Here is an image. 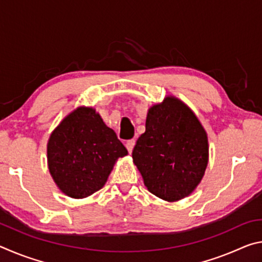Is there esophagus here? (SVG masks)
Returning a JSON list of instances; mask_svg holds the SVG:
<instances>
[{"mask_svg":"<svg viewBox=\"0 0 262 262\" xmlns=\"http://www.w3.org/2000/svg\"><path fill=\"white\" fill-rule=\"evenodd\" d=\"M134 145H135V140H128L126 142V148L128 150V152L133 151V149H134Z\"/></svg>","mask_w":262,"mask_h":262,"instance_id":"esophagus-1","label":"esophagus"}]
</instances>
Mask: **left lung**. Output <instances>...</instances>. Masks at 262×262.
<instances>
[{
    "label": "left lung",
    "mask_w": 262,
    "mask_h": 262,
    "mask_svg": "<svg viewBox=\"0 0 262 262\" xmlns=\"http://www.w3.org/2000/svg\"><path fill=\"white\" fill-rule=\"evenodd\" d=\"M208 155L207 133L196 115L168 96L149 108L145 132L132 156L149 192L173 202L188 196L200 184Z\"/></svg>",
    "instance_id": "left-lung-1"
}]
</instances>
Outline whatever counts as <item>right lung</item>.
Listing matches in <instances>:
<instances>
[{
	"instance_id": "obj_1",
	"label": "right lung",
	"mask_w": 262,
	"mask_h": 262,
	"mask_svg": "<svg viewBox=\"0 0 262 262\" xmlns=\"http://www.w3.org/2000/svg\"><path fill=\"white\" fill-rule=\"evenodd\" d=\"M128 155L117 134L92 107H77L47 143L52 178L62 193L83 199L103 188L118 158Z\"/></svg>"
}]
</instances>
